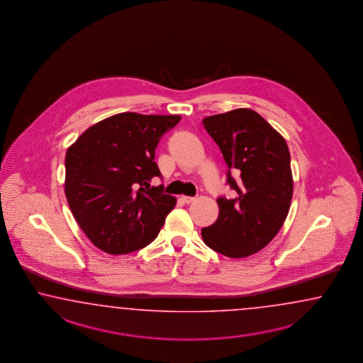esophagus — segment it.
Listing matches in <instances>:
<instances>
[{
  "instance_id": "1",
  "label": "esophagus",
  "mask_w": 363,
  "mask_h": 363,
  "mask_svg": "<svg viewBox=\"0 0 363 363\" xmlns=\"http://www.w3.org/2000/svg\"><path fill=\"white\" fill-rule=\"evenodd\" d=\"M181 199L184 201V203L189 204L193 203L196 198H194V196H185V195H184V196H181Z\"/></svg>"
}]
</instances>
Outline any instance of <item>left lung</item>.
<instances>
[{"instance_id": "obj_1", "label": "left lung", "mask_w": 363, "mask_h": 363, "mask_svg": "<svg viewBox=\"0 0 363 363\" xmlns=\"http://www.w3.org/2000/svg\"><path fill=\"white\" fill-rule=\"evenodd\" d=\"M203 125L227 162V184L238 193L218 198L219 218L202 228L204 244L230 258L252 256L274 239L290 210L287 143L250 108L207 116Z\"/></svg>"}]
</instances>
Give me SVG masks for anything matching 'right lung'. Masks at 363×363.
<instances>
[{"label": "right lung", "mask_w": 363, "mask_h": 363, "mask_svg": "<svg viewBox=\"0 0 363 363\" xmlns=\"http://www.w3.org/2000/svg\"><path fill=\"white\" fill-rule=\"evenodd\" d=\"M179 116L121 113L89 127L65 155V195L88 239L125 255L157 238L176 198L150 186L160 177L155 150Z\"/></svg>", "instance_id": "1"}]
</instances>
